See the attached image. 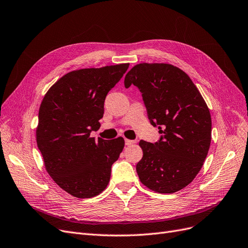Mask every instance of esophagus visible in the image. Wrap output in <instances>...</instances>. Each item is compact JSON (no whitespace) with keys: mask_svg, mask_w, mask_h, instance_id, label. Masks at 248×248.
Segmentation results:
<instances>
[{"mask_svg":"<svg viewBox=\"0 0 248 248\" xmlns=\"http://www.w3.org/2000/svg\"><path fill=\"white\" fill-rule=\"evenodd\" d=\"M124 143H125V145H132V144L135 143V141L129 140V139H124Z\"/></svg>","mask_w":248,"mask_h":248,"instance_id":"34e87169","label":"esophagus"}]
</instances>
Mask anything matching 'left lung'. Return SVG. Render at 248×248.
Masks as SVG:
<instances>
[{
    "label": "left lung",
    "instance_id": "8db88e82",
    "mask_svg": "<svg viewBox=\"0 0 248 248\" xmlns=\"http://www.w3.org/2000/svg\"><path fill=\"white\" fill-rule=\"evenodd\" d=\"M131 85L140 90L150 124L162 134L155 143L140 141L137 173L149 189L175 193L203 166L212 140L209 109L187 73L171 64H137L124 78V87Z\"/></svg>",
    "mask_w": 248,
    "mask_h": 248
}]
</instances>
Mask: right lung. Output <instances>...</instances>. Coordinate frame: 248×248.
Segmentation results:
<instances>
[{"label": "right lung", "mask_w": 248, "mask_h": 248, "mask_svg": "<svg viewBox=\"0 0 248 248\" xmlns=\"http://www.w3.org/2000/svg\"><path fill=\"white\" fill-rule=\"evenodd\" d=\"M129 63L66 73L49 89L39 110L36 143L45 168L73 197L91 198L108 185L112 164L124 140L90 136L100 127L104 101L129 68Z\"/></svg>", "instance_id": "obj_1"}]
</instances>
